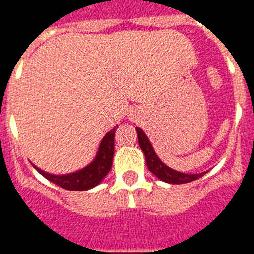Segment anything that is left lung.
<instances>
[{
    "instance_id": "obj_1",
    "label": "left lung",
    "mask_w": 254,
    "mask_h": 254,
    "mask_svg": "<svg viewBox=\"0 0 254 254\" xmlns=\"http://www.w3.org/2000/svg\"><path fill=\"white\" fill-rule=\"evenodd\" d=\"M138 137V145H140L141 150L145 154V159H146V165L149 168L150 172L152 174L158 177L160 181L167 182V183H172V185H182V183H188V182L196 181L199 177H202L205 173H199V174H186V173L177 172V170L172 169V168L167 167L160 159L158 158V155L155 154L154 147L151 146L149 138L145 134V132L141 128L136 127Z\"/></svg>"
}]
</instances>
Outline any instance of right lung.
Returning a JSON list of instances; mask_svg holds the SVG:
<instances>
[{"label":"right lung","instance_id":"obj_1","mask_svg":"<svg viewBox=\"0 0 254 254\" xmlns=\"http://www.w3.org/2000/svg\"><path fill=\"white\" fill-rule=\"evenodd\" d=\"M118 125L114 126V128L111 129L103 137L102 142H100L99 150L96 154L95 159L91 161L87 167L82 168L81 170L77 172L69 173V174H62V176H56V174H51L44 170L39 169L38 167L33 165L38 172L51 181L52 183L60 186V187L64 188L68 190H86L90 188L95 187L104 179L108 172L112 168V161H113V154H114V133Z\"/></svg>","mask_w":254,"mask_h":254}]
</instances>
